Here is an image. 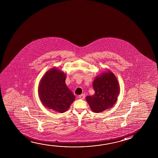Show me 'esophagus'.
Instances as JSON below:
<instances>
[{
  "instance_id": "1",
  "label": "esophagus",
  "mask_w": 158,
  "mask_h": 158,
  "mask_svg": "<svg viewBox=\"0 0 158 158\" xmlns=\"http://www.w3.org/2000/svg\"><path fill=\"white\" fill-rule=\"evenodd\" d=\"M85 94H81V95H80V96H79V98L80 99H84L85 98Z\"/></svg>"
}]
</instances>
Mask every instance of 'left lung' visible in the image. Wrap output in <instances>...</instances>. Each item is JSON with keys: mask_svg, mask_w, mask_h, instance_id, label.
<instances>
[{"mask_svg": "<svg viewBox=\"0 0 158 158\" xmlns=\"http://www.w3.org/2000/svg\"><path fill=\"white\" fill-rule=\"evenodd\" d=\"M92 86L95 93L86 97L92 111L99 113L112 108L120 92L119 83L114 74L108 71L97 76Z\"/></svg>", "mask_w": 158, "mask_h": 158, "instance_id": "obj_1", "label": "left lung"}]
</instances>
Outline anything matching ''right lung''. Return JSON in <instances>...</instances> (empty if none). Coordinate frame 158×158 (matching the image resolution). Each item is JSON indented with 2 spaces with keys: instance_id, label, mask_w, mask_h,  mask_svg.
I'll list each match as a JSON object with an SVG mask.
<instances>
[{
  "instance_id": "add662e5",
  "label": "right lung",
  "mask_w": 158,
  "mask_h": 158,
  "mask_svg": "<svg viewBox=\"0 0 158 158\" xmlns=\"http://www.w3.org/2000/svg\"><path fill=\"white\" fill-rule=\"evenodd\" d=\"M66 74L53 67L47 71L39 82L38 94L43 105L60 113L67 111L76 99L67 86Z\"/></svg>"
}]
</instances>
